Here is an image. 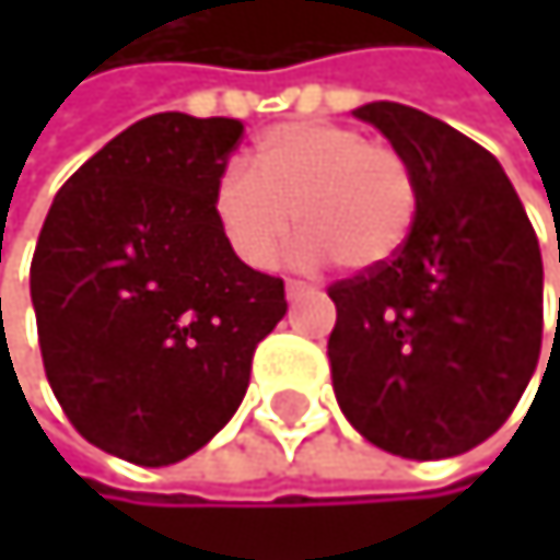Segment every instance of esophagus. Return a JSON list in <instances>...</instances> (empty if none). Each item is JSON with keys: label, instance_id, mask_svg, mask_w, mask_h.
<instances>
[{"label": "esophagus", "instance_id": "esophagus-1", "mask_svg": "<svg viewBox=\"0 0 560 560\" xmlns=\"http://www.w3.org/2000/svg\"><path fill=\"white\" fill-rule=\"evenodd\" d=\"M285 295H289V302H299V299H305V295H315V289L305 285V282H289V285H285Z\"/></svg>", "mask_w": 560, "mask_h": 560}]
</instances>
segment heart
Masks as SVG:
<instances>
[{
    "instance_id": "1",
    "label": "heart",
    "mask_w": 560,
    "mask_h": 560,
    "mask_svg": "<svg viewBox=\"0 0 560 560\" xmlns=\"http://www.w3.org/2000/svg\"><path fill=\"white\" fill-rule=\"evenodd\" d=\"M211 211L228 248L252 268L282 252L292 214L302 261L332 258L370 271L399 255L417 224V177L393 143L346 124L271 127L248 154V174L218 177Z\"/></svg>"
}]
</instances>
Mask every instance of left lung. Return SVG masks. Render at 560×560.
Returning a JSON list of instances; mask_svg holds the SVG:
<instances>
[{
    "label": "left lung",
    "mask_w": 560,
    "mask_h": 560,
    "mask_svg": "<svg viewBox=\"0 0 560 560\" xmlns=\"http://www.w3.org/2000/svg\"><path fill=\"white\" fill-rule=\"evenodd\" d=\"M417 177L399 255L329 285L332 389L346 420L410 460L457 457L498 433L545 336L537 234L498 158L402 103H365Z\"/></svg>",
    "instance_id": "obj_1"
}]
</instances>
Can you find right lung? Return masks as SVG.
Here are the masks:
<instances>
[{
	"label": "right lung",
	"mask_w": 560,
	"mask_h": 560,
	"mask_svg": "<svg viewBox=\"0 0 560 560\" xmlns=\"http://www.w3.org/2000/svg\"><path fill=\"white\" fill-rule=\"evenodd\" d=\"M245 127L137 120L59 187L30 292L46 380L77 433L140 467L201 450L242 406L285 282L248 268L211 195Z\"/></svg>",
	"instance_id": "add662e5"
}]
</instances>
